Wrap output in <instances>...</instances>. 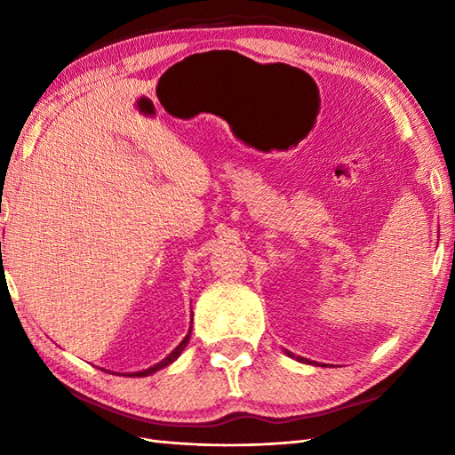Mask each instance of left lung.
Instances as JSON below:
<instances>
[{
    "mask_svg": "<svg viewBox=\"0 0 455 455\" xmlns=\"http://www.w3.org/2000/svg\"><path fill=\"white\" fill-rule=\"evenodd\" d=\"M287 354L293 357V354H291V352H287ZM297 360H299V362H307V363H311V362H308V360H305V357H297Z\"/></svg>",
    "mask_w": 455,
    "mask_h": 455,
    "instance_id": "left-lung-1",
    "label": "left lung"
}]
</instances>
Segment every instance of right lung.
Segmentation results:
<instances>
[{"label":"right lung","mask_w":455,"mask_h":455,"mask_svg":"<svg viewBox=\"0 0 455 455\" xmlns=\"http://www.w3.org/2000/svg\"><path fill=\"white\" fill-rule=\"evenodd\" d=\"M0 252H2V244H0ZM189 334H191V328H189V332H188V336L183 338V340L180 342V346L176 347V350H173L168 357H164V360L160 362V363H156V365H152V367H148V370H142V371H137V373H123V375H127V377H147V375H152V373H156L158 370H162V367H166V365H170L172 362H176L178 357H180V354L183 352V347L188 346V342H189Z\"/></svg>","instance_id":"add662e5"}]
</instances>
